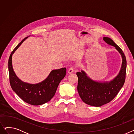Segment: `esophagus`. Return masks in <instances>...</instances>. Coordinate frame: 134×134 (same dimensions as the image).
Segmentation results:
<instances>
[{"label":"esophagus","instance_id":"34e87169","mask_svg":"<svg viewBox=\"0 0 134 134\" xmlns=\"http://www.w3.org/2000/svg\"><path fill=\"white\" fill-rule=\"evenodd\" d=\"M73 72H74V69H73V67H71L70 68H69L68 71V72L69 74H71V73H73Z\"/></svg>","mask_w":134,"mask_h":134}]
</instances>
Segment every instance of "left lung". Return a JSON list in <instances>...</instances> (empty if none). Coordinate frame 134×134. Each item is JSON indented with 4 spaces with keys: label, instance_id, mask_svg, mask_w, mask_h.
<instances>
[{
    "label": "left lung",
    "instance_id": "1",
    "mask_svg": "<svg viewBox=\"0 0 134 134\" xmlns=\"http://www.w3.org/2000/svg\"><path fill=\"white\" fill-rule=\"evenodd\" d=\"M103 40L114 47L121 55L122 65L118 74L112 80L100 81L91 79L83 70L76 73L78 78L77 90L81 99L85 103L96 107H102L113 99L123 87L125 79L126 60L124 53L111 38L104 37Z\"/></svg>",
    "mask_w": 134,
    "mask_h": 134
}]
</instances>
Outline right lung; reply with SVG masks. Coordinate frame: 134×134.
Segmentation results:
<instances>
[{"label": "right lung", "mask_w": 134, "mask_h": 134, "mask_svg": "<svg viewBox=\"0 0 134 134\" xmlns=\"http://www.w3.org/2000/svg\"><path fill=\"white\" fill-rule=\"evenodd\" d=\"M27 37L20 42L10 56L8 62L10 82L12 90L23 101L32 105H40L50 101L54 97L60 82L66 74V68L52 70L46 79L37 83H29L19 79L14 72L12 57Z\"/></svg>", "instance_id": "1"}]
</instances>
